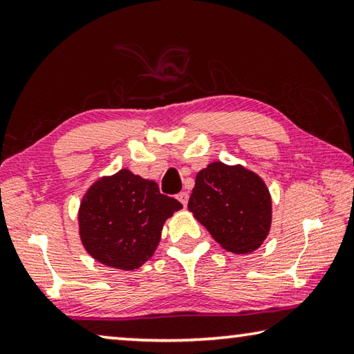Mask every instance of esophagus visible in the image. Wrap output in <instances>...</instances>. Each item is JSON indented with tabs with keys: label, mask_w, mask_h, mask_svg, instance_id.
I'll list each match as a JSON object with an SVG mask.
<instances>
[{
	"label": "esophagus",
	"mask_w": 354,
	"mask_h": 354,
	"mask_svg": "<svg viewBox=\"0 0 354 354\" xmlns=\"http://www.w3.org/2000/svg\"><path fill=\"white\" fill-rule=\"evenodd\" d=\"M178 200L181 201L183 206H186V205H187V201H189V194H187V192H181V194H178Z\"/></svg>",
	"instance_id": "1"
}]
</instances>
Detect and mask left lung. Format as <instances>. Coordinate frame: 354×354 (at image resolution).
<instances>
[{
  "label": "left lung",
  "instance_id": "8db88e82",
  "mask_svg": "<svg viewBox=\"0 0 354 354\" xmlns=\"http://www.w3.org/2000/svg\"><path fill=\"white\" fill-rule=\"evenodd\" d=\"M189 211L223 249L249 254L271 228V195L263 179L244 167L212 162L195 178Z\"/></svg>",
  "mask_w": 354,
  "mask_h": 354
}]
</instances>
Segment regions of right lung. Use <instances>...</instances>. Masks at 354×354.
<instances>
[{
  "mask_svg": "<svg viewBox=\"0 0 354 354\" xmlns=\"http://www.w3.org/2000/svg\"><path fill=\"white\" fill-rule=\"evenodd\" d=\"M183 205L159 192L154 181L120 170L88 189L78 211L85 249L116 269H137L153 257L162 227Z\"/></svg>",
  "mask_w": 354,
  "mask_h": 354,
  "instance_id": "add662e5",
  "label": "right lung"
}]
</instances>
